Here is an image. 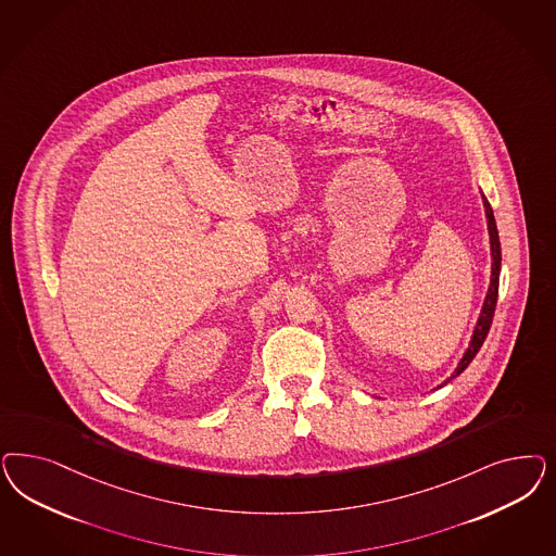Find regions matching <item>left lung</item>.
<instances>
[{"label":"left lung","mask_w":556,"mask_h":556,"mask_svg":"<svg viewBox=\"0 0 556 556\" xmlns=\"http://www.w3.org/2000/svg\"><path fill=\"white\" fill-rule=\"evenodd\" d=\"M484 215H486V229H489V239H491V257H493V264H491V285L486 290V296H484L483 308H481V315H479V321L477 327L472 331V340L466 348L465 356L458 362L456 370L446 378L440 387L448 384L452 378L458 377L466 366L472 362V358L477 356V352L481 350L484 338L491 329V323H493V315H495V306H497V292H500V269H502V243H500V233H497V225H495V216H493V208L489 204V200L483 197Z\"/></svg>","instance_id":"left-lung-1"}]
</instances>
